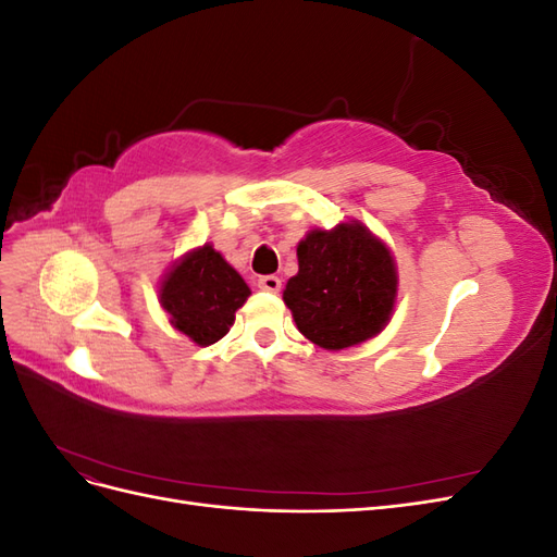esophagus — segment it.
I'll return each instance as SVG.
<instances>
[{
	"mask_svg": "<svg viewBox=\"0 0 557 557\" xmlns=\"http://www.w3.org/2000/svg\"><path fill=\"white\" fill-rule=\"evenodd\" d=\"M258 288H262V290H267V293H278L281 290V278L278 276H260L258 278Z\"/></svg>",
	"mask_w": 557,
	"mask_h": 557,
	"instance_id": "esophagus-1",
	"label": "esophagus"
}]
</instances>
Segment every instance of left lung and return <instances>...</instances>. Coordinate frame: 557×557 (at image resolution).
<instances>
[{
  "label": "left lung",
  "instance_id": "obj_1",
  "mask_svg": "<svg viewBox=\"0 0 557 557\" xmlns=\"http://www.w3.org/2000/svg\"><path fill=\"white\" fill-rule=\"evenodd\" d=\"M299 272L283 290L297 330L325 350L358 346L393 315L397 267L362 223L311 230L297 246Z\"/></svg>",
  "mask_w": 557,
  "mask_h": 557
}]
</instances>
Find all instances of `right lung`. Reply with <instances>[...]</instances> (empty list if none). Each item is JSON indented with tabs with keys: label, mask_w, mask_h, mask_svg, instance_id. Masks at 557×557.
Here are the masks:
<instances>
[{
	"label": "right lung",
	"mask_w": 557,
	"mask_h": 557,
	"mask_svg": "<svg viewBox=\"0 0 557 557\" xmlns=\"http://www.w3.org/2000/svg\"><path fill=\"white\" fill-rule=\"evenodd\" d=\"M250 288L211 244L174 262L160 285V305L172 325L197 346H211L230 332Z\"/></svg>",
	"instance_id": "add662e5"
}]
</instances>
